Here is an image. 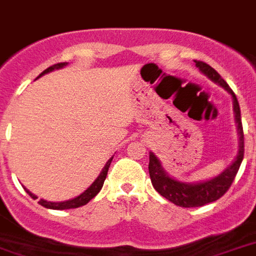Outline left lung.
<instances>
[{
  "label": "left lung",
  "mask_w": 256,
  "mask_h": 256,
  "mask_svg": "<svg viewBox=\"0 0 256 256\" xmlns=\"http://www.w3.org/2000/svg\"><path fill=\"white\" fill-rule=\"evenodd\" d=\"M194 62L196 68L207 78H210L211 81L222 86L232 96L235 122H236L239 136V150L236 156H235L234 162L226 170L222 171L218 176L198 183L180 182V180L171 178L170 175L164 170L162 164H160V160L152 152H150V156H148V160H150V162H148V172H150L152 186L162 196H164L168 200L180 207H200L207 204V203L215 202L220 196H223L226 194V191L230 188L231 183L234 182L235 175H236L239 168H240L243 156H244V134H243L242 118H240V108H239L236 96L231 90L230 86L227 85V82L219 76L216 70L212 69L210 65H207L206 62Z\"/></svg>",
  "instance_id": "8db88e82"
}]
</instances>
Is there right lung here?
I'll use <instances>...</instances> for the list:
<instances>
[{
	"label": "right lung",
	"mask_w": 256,
	"mask_h": 256,
	"mask_svg": "<svg viewBox=\"0 0 256 256\" xmlns=\"http://www.w3.org/2000/svg\"><path fill=\"white\" fill-rule=\"evenodd\" d=\"M66 65H68V62L56 64V65L50 66V68H48L46 70H44V72H42L37 78L42 77L44 74L50 73V72H53V70L61 69V68H64V66ZM112 158H114V156H112V158L106 162L104 168H102L100 174L98 175V178H96V180L92 183V186L88 187V190L84 191L81 195H78V196H76V198L73 199H69V200H65V202H48V200H45V199H40V202L38 203H40L41 206L46 207V208H52V210H68V208H77V207H81L84 206V204H86V203H88L96 194H98V192H100L102 186H104V179H106V175H108V168H110V164H112ZM25 190L26 192L32 196V198L37 199V196H36L34 194H32L28 188H25Z\"/></svg>",
	"instance_id": "right-lung-1"
}]
</instances>
